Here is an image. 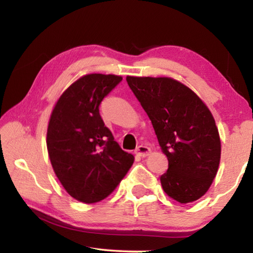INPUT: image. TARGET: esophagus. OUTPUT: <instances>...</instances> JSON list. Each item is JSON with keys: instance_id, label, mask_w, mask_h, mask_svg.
Segmentation results:
<instances>
[{"instance_id": "1", "label": "esophagus", "mask_w": 253, "mask_h": 253, "mask_svg": "<svg viewBox=\"0 0 253 253\" xmlns=\"http://www.w3.org/2000/svg\"><path fill=\"white\" fill-rule=\"evenodd\" d=\"M135 153L140 157H146L147 155H149V153H151V148L144 146V145H139V146L136 148Z\"/></svg>"}]
</instances>
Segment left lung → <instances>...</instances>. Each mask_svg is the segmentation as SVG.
<instances>
[{"instance_id":"obj_1","label":"left lung","mask_w":253,"mask_h":253,"mask_svg":"<svg viewBox=\"0 0 253 253\" xmlns=\"http://www.w3.org/2000/svg\"><path fill=\"white\" fill-rule=\"evenodd\" d=\"M126 80L168 156L163 190L179 203L199 200L211 186L221 157L211 111L190 88L172 78L128 76Z\"/></svg>"}]
</instances>
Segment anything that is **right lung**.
<instances>
[{
	"label": "right lung",
	"mask_w": 253,
	"mask_h": 253,
	"mask_svg": "<svg viewBox=\"0 0 253 253\" xmlns=\"http://www.w3.org/2000/svg\"><path fill=\"white\" fill-rule=\"evenodd\" d=\"M122 80L115 75L81 77L62 93L51 114L46 132L51 164L65 190L80 202L107 198L134 163L99 114L101 101Z\"/></svg>",
	"instance_id": "add662e5"
}]
</instances>
